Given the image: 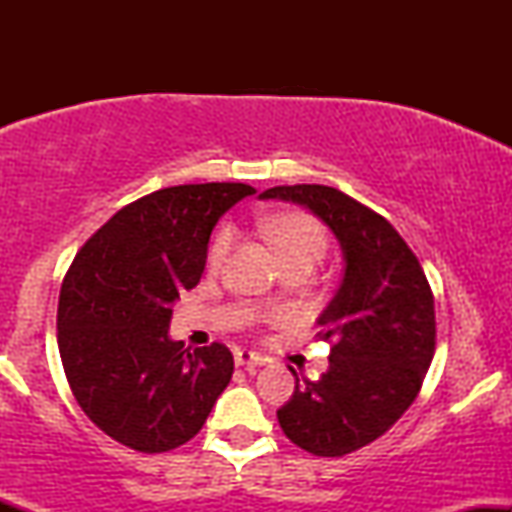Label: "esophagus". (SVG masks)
Wrapping results in <instances>:
<instances>
[{
    "label": "esophagus",
    "mask_w": 512,
    "mask_h": 512,
    "mask_svg": "<svg viewBox=\"0 0 512 512\" xmlns=\"http://www.w3.org/2000/svg\"><path fill=\"white\" fill-rule=\"evenodd\" d=\"M267 363V358L255 354V351H236V366L248 368V370H257L260 366Z\"/></svg>",
    "instance_id": "34e87169"
}]
</instances>
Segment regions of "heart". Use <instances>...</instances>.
<instances>
[{
  "instance_id": "heart-1",
  "label": "heart",
  "mask_w": 512,
  "mask_h": 512,
  "mask_svg": "<svg viewBox=\"0 0 512 512\" xmlns=\"http://www.w3.org/2000/svg\"><path fill=\"white\" fill-rule=\"evenodd\" d=\"M267 238L272 240L274 250L279 252L281 262H320L322 255H325L327 248V236L325 228L320 226V221L313 219L310 214H303V211H289V214L276 216L267 223ZM233 243V231L228 226H223L219 233H216L214 240L209 245L207 262L211 269L221 267L223 260H226L228 250H231Z\"/></svg>"
}]
</instances>
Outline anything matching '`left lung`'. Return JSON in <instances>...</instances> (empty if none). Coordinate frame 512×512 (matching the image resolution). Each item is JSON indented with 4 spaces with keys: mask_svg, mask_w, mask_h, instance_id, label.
Wrapping results in <instances>:
<instances>
[{
    "mask_svg": "<svg viewBox=\"0 0 512 512\" xmlns=\"http://www.w3.org/2000/svg\"><path fill=\"white\" fill-rule=\"evenodd\" d=\"M260 199L301 204L337 238L344 274L317 317L330 342L320 380L296 375L276 416L286 438L317 457H342L395 426L419 395L436 351V310L424 269L390 221L327 185L269 187Z\"/></svg>",
    "mask_w": 512,
    "mask_h": 512,
    "instance_id": "8db88e82",
    "label": "left lung"
}]
</instances>
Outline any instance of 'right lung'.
<instances>
[{
	"mask_svg": "<svg viewBox=\"0 0 512 512\" xmlns=\"http://www.w3.org/2000/svg\"><path fill=\"white\" fill-rule=\"evenodd\" d=\"M255 187L204 182L151 192L76 252L62 281L57 344L76 402L103 433L139 452L195 438L233 375L214 342L170 339L182 291L195 289L216 221Z\"/></svg>",
	"mask_w": 512,
	"mask_h": 512,
	"instance_id": "1",
	"label": "right lung"
}]
</instances>
